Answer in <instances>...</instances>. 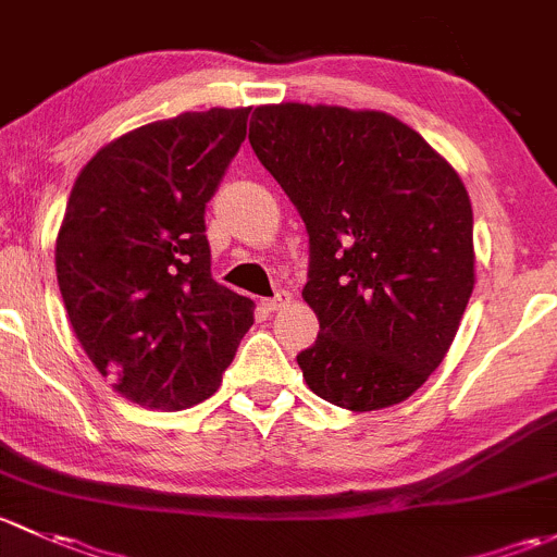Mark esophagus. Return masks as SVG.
Returning a JSON list of instances; mask_svg holds the SVG:
<instances>
[{"mask_svg":"<svg viewBox=\"0 0 557 557\" xmlns=\"http://www.w3.org/2000/svg\"><path fill=\"white\" fill-rule=\"evenodd\" d=\"M289 302H292L289 292H276V295H273V297L262 300V308H265V311H281V308L289 306Z\"/></svg>","mask_w":557,"mask_h":557,"instance_id":"1","label":"esophagus"}]
</instances>
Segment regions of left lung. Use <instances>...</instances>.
Listing matches in <instances>:
<instances>
[{"mask_svg":"<svg viewBox=\"0 0 557 557\" xmlns=\"http://www.w3.org/2000/svg\"><path fill=\"white\" fill-rule=\"evenodd\" d=\"M249 141L311 244L302 297L319 335L297 354L308 388L354 412L405 403L445 359L474 289L461 176L372 109L257 107Z\"/></svg>","mask_w":557,"mask_h":557,"instance_id":"left-lung-1","label":"left lung"}]
</instances>
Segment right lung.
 Returning a JSON list of instances; mask_svg holds the SVG:
<instances>
[{
    "mask_svg": "<svg viewBox=\"0 0 557 557\" xmlns=\"http://www.w3.org/2000/svg\"><path fill=\"white\" fill-rule=\"evenodd\" d=\"M251 107L141 125L88 160L55 238L61 297L90 362L152 410L209 399L255 324L211 278L206 203L246 139Z\"/></svg>",
    "mask_w": 557,
    "mask_h": 557,
    "instance_id": "add662e5",
    "label": "right lung"
}]
</instances>
